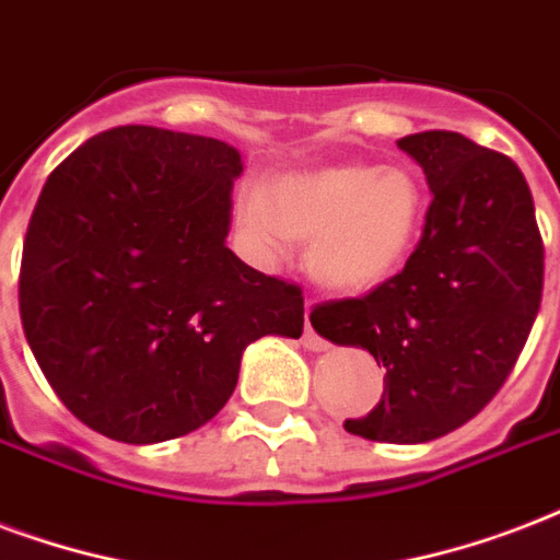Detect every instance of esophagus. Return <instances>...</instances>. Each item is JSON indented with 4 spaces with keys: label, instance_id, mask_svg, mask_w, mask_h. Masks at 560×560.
I'll use <instances>...</instances> for the list:
<instances>
[{
    "label": "esophagus",
    "instance_id": "obj_1",
    "mask_svg": "<svg viewBox=\"0 0 560 560\" xmlns=\"http://www.w3.org/2000/svg\"><path fill=\"white\" fill-rule=\"evenodd\" d=\"M311 308V305H308ZM302 347L311 349V352H323V349H328V340H323V337L311 328V319H305V335H302Z\"/></svg>",
    "mask_w": 560,
    "mask_h": 560
}]
</instances>
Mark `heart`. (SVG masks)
<instances>
[{
  "label": "heart",
  "instance_id": "heart-1",
  "mask_svg": "<svg viewBox=\"0 0 560 560\" xmlns=\"http://www.w3.org/2000/svg\"><path fill=\"white\" fill-rule=\"evenodd\" d=\"M422 223V190L405 170L337 164L252 182L237 196V225L258 258H279L311 241L308 272L335 290L384 281L411 252Z\"/></svg>",
  "mask_w": 560,
  "mask_h": 560
}]
</instances>
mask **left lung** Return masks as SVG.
<instances>
[{"label": "left lung", "mask_w": 560, "mask_h": 560, "mask_svg": "<svg viewBox=\"0 0 560 560\" xmlns=\"http://www.w3.org/2000/svg\"><path fill=\"white\" fill-rule=\"evenodd\" d=\"M425 173L432 205L405 267L364 296L331 299L311 326L384 364V394L349 434L425 443L499 394L544 296V241L520 166L458 131L396 140Z\"/></svg>", "instance_id": "left-lung-1"}]
</instances>
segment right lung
<instances>
[{"label":"right lung","mask_w":560,"mask_h":560,"mask_svg":"<svg viewBox=\"0 0 560 560\" xmlns=\"http://www.w3.org/2000/svg\"><path fill=\"white\" fill-rule=\"evenodd\" d=\"M241 152L117 126L55 166L20 264L28 347L67 411L122 443L196 432L234 394L243 349L299 337L305 299L229 246Z\"/></svg>","instance_id":"add662e5"}]
</instances>
